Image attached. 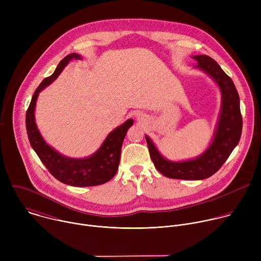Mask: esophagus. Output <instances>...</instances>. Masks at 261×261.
<instances>
[{"label": "esophagus", "mask_w": 261, "mask_h": 261, "mask_svg": "<svg viewBox=\"0 0 261 261\" xmlns=\"http://www.w3.org/2000/svg\"><path fill=\"white\" fill-rule=\"evenodd\" d=\"M137 118H138V120H139V119H142V116H138Z\"/></svg>", "instance_id": "obj_1"}]
</instances>
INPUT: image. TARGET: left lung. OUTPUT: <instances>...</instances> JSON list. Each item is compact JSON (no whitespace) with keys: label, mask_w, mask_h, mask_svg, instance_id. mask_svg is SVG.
Wrapping results in <instances>:
<instances>
[{"label":"left lung","mask_w":261,"mask_h":261,"mask_svg":"<svg viewBox=\"0 0 261 261\" xmlns=\"http://www.w3.org/2000/svg\"><path fill=\"white\" fill-rule=\"evenodd\" d=\"M201 69L216 82L222 94L221 114L215 131L214 139L207 150L199 157L182 162L166 160L157 147L145 135L148 152L155 167L165 176L178 179H203L217 172L227 160L240 141L243 119L240 108V97L232 80L221 69L211 57L194 56Z\"/></svg>","instance_id":"8db88e82"}]
</instances>
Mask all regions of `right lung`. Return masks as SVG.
<instances>
[{
    "label": "right lung",
    "instance_id": "1",
    "mask_svg": "<svg viewBox=\"0 0 261 261\" xmlns=\"http://www.w3.org/2000/svg\"><path fill=\"white\" fill-rule=\"evenodd\" d=\"M81 59L82 57L75 53L66 56L59 63L51 75L44 79L36 89L27 110L25 127L33 150L57 179L75 187H91L110 180L117 173L122 144L128 129L133 125V120H127L123 125L111 131L99 150L92 156L84 159L69 158L58 153L45 142L35 123V106L39 93L60 75L70 61Z\"/></svg>",
    "mask_w": 261,
    "mask_h": 261
}]
</instances>
